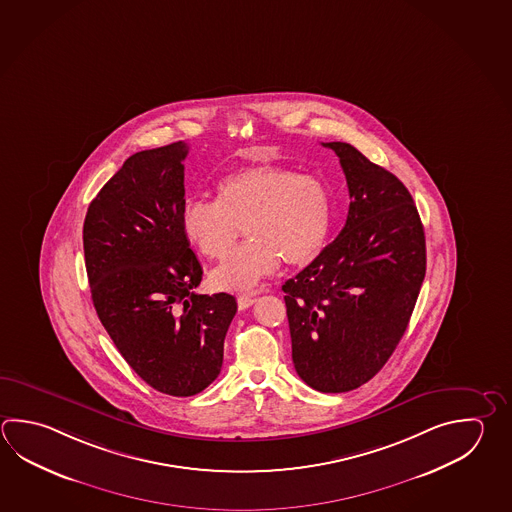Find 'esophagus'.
<instances>
[{"label": "esophagus", "mask_w": 512, "mask_h": 512, "mask_svg": "<svg viewBox=\"0 0 512 512\" xmlns=\"http://www.w3.org/2000/svg\"><path fill=\"white\" fill-rule=\"evenodd\" d=\"M255 302L253 297H248V295H241L239 299H237V304H239V309L250 308L251 304Z\"/></svg>", "instance_id": "esophagus-1"}]
</instances>
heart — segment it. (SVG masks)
<instances>
[{"label": "heart", "instance_id": "heart-1", "mask_svg": "<svg viewBox=\"0 0 512 512\" xmlns=\"http://www.w3.org/2000/svg\"><path fill=\"white\" fill-rule=\"evenodd\" d=\"M333 204L328 184L282 166H253L224 177L215 201L193 197L181 210L184 241L206 259H222L239 233L250 239L212 271L217 290H255L279 268L306 266L324 250Z\"/></svg>", "mask_w": 512, "mask_h": 512}]
</instances>
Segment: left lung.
Segmentation results:
<instances>
[{"mask_svg":"<svg viewBox=\"0 0 512 512\" xmlns=\"http://www.w3.org/2000/svg\"><path fill=\"white\" fill-rule=\"evenodd\" d=\"M322 146L346 175L348 219L282 291L299 377L320 393H346L375 377L404 337L424 282L425 235L396 175L348 143Z\"/></svg>","mask_w":512,"mask_h":512,"instance_id":"obj_1","label":"left lung"}]
</instances>
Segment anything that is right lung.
<instances>
[{"instance_id":"1","label":"right lung","mask_w":512,"mask_h":512,"mask_svg":"<svg viewBox=\"0 0 512 512\" xmlns=\"http://www.w3.org/2000/svg\"><path fill=\"white\" fill-rule=\"evenodd\" d=\"M186 155L183 141L130 155L83 224L97 317L128 366L172 396L219 377L237 311L228 293H195L203 268L181 232Z\"/></svg>"}]
</instances>
